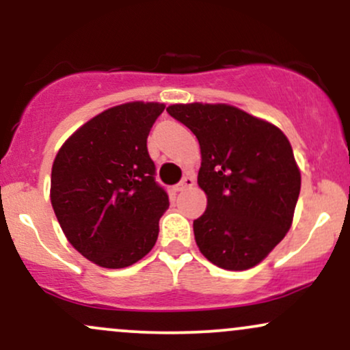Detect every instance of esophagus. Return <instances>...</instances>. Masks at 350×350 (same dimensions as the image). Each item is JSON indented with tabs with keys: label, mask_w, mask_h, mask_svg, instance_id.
<instances>
[{
	"label": "esophagus",
	"mask_w": 350,
	"mask_h": 350,
	"mask_svg": "<svg viewBox=\"0 0 350 350\" xmlns=\"http://www.w3.org/2000/svg\"><path fill=\"white\" fill-rule=\"evenodd\" d=\"M192 186H194V179H192L191 176H184V178L180 179V183L178 184V186H176V191L183 192V191H186V189L192 187Z\"/></svg>",
	"instance_id": "1"
}]
</instances>
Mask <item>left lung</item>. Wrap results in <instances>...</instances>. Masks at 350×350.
Returning <instances> with one entry per match:
<instances>
[{
  "label": "left lung",
  "mask_w": 350,
  "mask_h": 350,
  "mask_svg": "<svg viewBox=\"0 0 350 350\" xmlns=\"http://www.w3.org/2000/svg\"><path fill=\"white\" fill-rule=\"evenodd\" d=\"M196 135L198 176L207 208L194 220L200 253L224 270L260 263L290 230L301 174L288 138L271 123L230 105H171Z\"/></svg>",
  "instance_id": "1"
}]
</instances>
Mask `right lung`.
<instances>
[{"label": "right lung", "instance_id": "add662e5", "mask_svg": "<svg viewBox=\"0 0 350 350\" xmlns=\"http://www.w3.org/2000/svg\"><path fill=\"white\" fill-rule=\"evenodd\" d=\"M163 110V103L143 102L108 108L55 156L52 208L72 247L98 267H130L158 240L170 198L154 178L146 142Z\"/></svg>", "mask_w": 350, "mask_h": 350}]
</instances>
